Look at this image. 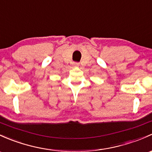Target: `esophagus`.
<instances>
[{
  "label": "esophagus",
  "instance_id": "esophagus-1",
  "mask_svg": "<svg viewBox=\"0 0 152 152\" xmlns=\"http://www.w3.org/2000/svg\"><path fill=\"white\" fill-rule=\"evenodd\" d=\"M72 65L74 66H79V65H80V64L78 63V62H74L72 64Z\"/></svg>",
  "mask_w": 152,
  "mask_h": 152
}]
</instances>
